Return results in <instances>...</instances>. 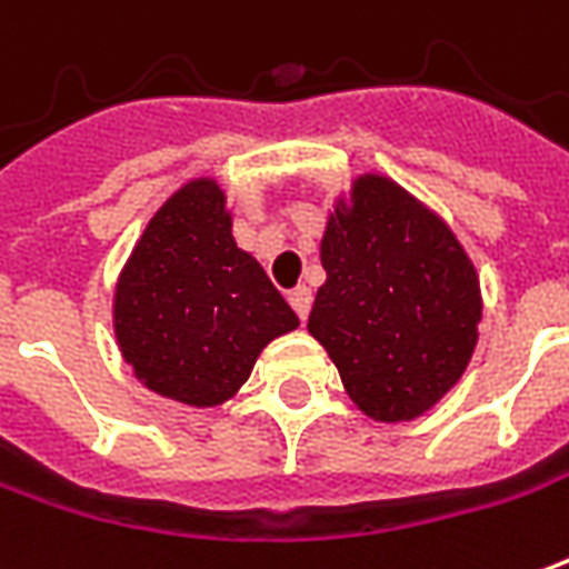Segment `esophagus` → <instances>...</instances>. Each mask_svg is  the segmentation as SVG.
<instances>
[{
  "label": "esophagus",
  "instance_id": "34e87169",
  "mask_svg": "<svg viewBox=\"0 0 569 569\" xmlns=\"http://www.w3.org/2000/svg\"><path fill=\"white\" fill-rule=\"evenodd\" d=\"M311 289L308 286H296L292 292H289V305L296 308V313L301 317V320H308V313H311Z\"/></svg>",
  "mask_w": 569,
  "mask_h": 569
}]
</instances>
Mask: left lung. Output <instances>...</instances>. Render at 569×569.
<instances>
[{
    "label": "left lung",
    "instance_id": "obj_1",
    "mask_svg": "<svg viewBox=\"0 0 569 569\" xmlns=\"http://www.w3.org/2000/svg\"><path fill=\"white\" fill-rule=\"evenodd\" d=\"M308 332L357 409L409 422L462 379L483 311L475 261L443 218L385 174H360L320 240Z\"/></svg>",
    "mask_w": 569,
    "mask_h": 569
}]
</instances>
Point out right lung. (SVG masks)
Returning a JSON list of instances; mask_svg holds the SVG:
<instances>
[{
    "label": "right lung",
    "mask_w": 569,
    "mask_h": 569,
    "mask_svg": "<svg viewBox=\"0 0 569 569\" xmlns=\"http://www.w3.org/2000/svg\"><path fill=\"white\" fill-rule=\"evenodd\" d=\"M230 228L221 184L193 178L147 221L113 289V332L134 379L197 409L230 400L258 353L298 326Z\"/></svg>",
    "instance_id": "right-lung-1"
}]
</instances>
